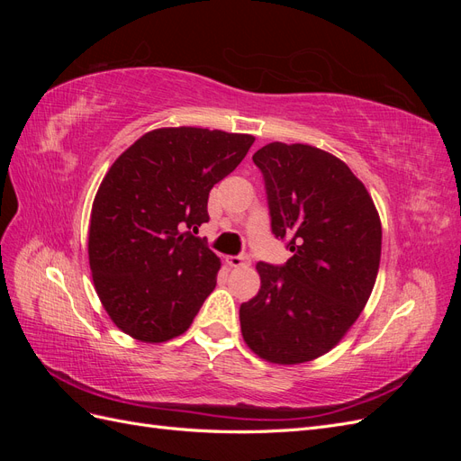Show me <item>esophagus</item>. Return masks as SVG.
<instances>
[{"label":"esophagus","mask_w":461,"mask_h":461,"mask_svg":"<svg viewBox=\"0 0 461 461\" xmlns=\"http://www.w3.org/2000/svg\"><path fill=\"white\" fill-rule=\"evenodd\" d=\"M225 261H227V265H230V267H244V265H249V256H246V254L229 256Z\"/></svg>","instance_id":"34e87169"}]
</instances>
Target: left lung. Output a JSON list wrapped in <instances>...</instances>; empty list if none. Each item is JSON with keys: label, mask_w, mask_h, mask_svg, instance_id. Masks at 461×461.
Returning <instances> with one entry per match:
<instances>
[{"label": "left lung", "mask_w": 461, "mask_h": 461, "mask_svg": "<svg viewBox=\"0 0 461 461\" xmlns=\"http://www.w3.org/2000/svg\"><path fill=\"white\" fill-rule=\"evenodd\" d=\"M271 230L292 258L259 261L258 296L240 305L244 342L259 357L296 366L327 354L371 296L383 229L364 183L344 161L308 144L271 142L254 153Z\"/></svg>", "instance_id": "8db88e82"}]
</instances>
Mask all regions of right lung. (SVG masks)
Masks as SVG:
<instances>
[{"instance_id": "add662e5", "label": "right lung", "mask_w": 461, "mask_h": 461, "mask_svg": "<svg viewBox=\"0 0 461 461\" xmlns=\"http://www.w3.org/2000/svg\"><path fill=\"white\" fill-rule=\"evenodd\" d=\"M256 138L198 127L146 132L109 167L92 203L88 259L111 321L140 342L188 330L217 285L219 258L192 232L209 190Z\"/></svg>"}]
</instances>
